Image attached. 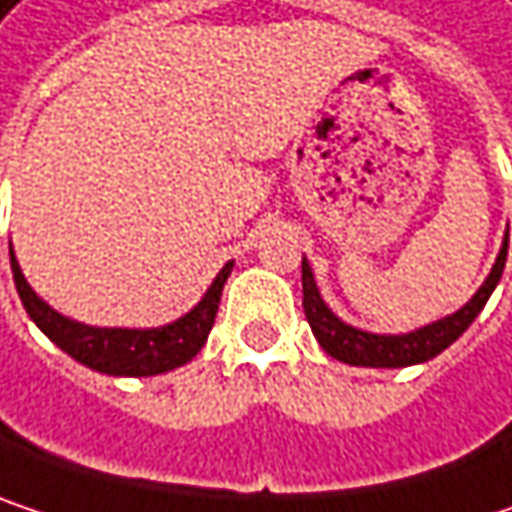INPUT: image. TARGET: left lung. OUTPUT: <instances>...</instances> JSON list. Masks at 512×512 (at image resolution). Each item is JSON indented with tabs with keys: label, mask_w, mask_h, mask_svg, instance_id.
<instances>
[{
	"label": "left lung",
	"mask_w": 512,
	"mask_h": 512,
	"mask_svg": "<svg viewBox=\"0 0 512 512\" xmlns=\"http://www.w3.org/2000/svg\"><path fill=\"white\" fill-rule=\"evenodd\" d=\"M507 246L510 237L504 234L501 252L495 257L486 281L477 287V293L462 305L460 311L427 323L415 332H403V335H376V332H364L350 323H344L320 296L311 263L302 257V308L308 317V326L314 332V338L320 341V347L332 358L344 361V364H356V367H409V364H421L436 358L442 350H448L462 332L474 323V317L483 311L486 299L492 296V290L501 281L504 263H507Z\"/></svg>",
	"instance_id": "left-lung-1"
}]
</instances>
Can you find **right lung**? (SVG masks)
I'll list each match as a JSON object with an SVG mask.
<instances>
[{
	"label": "right lung",
	"instance_id": "add662e5",
	"mask_svg": "<svg viewBox=\"0 0 512 512\" xmlns=\"http://www.w3.org/2000/svg\"><path fill=\"white\" fill-rule=\"evenodd\" d=\"M231 269H234V260H228L219 269V275L213 278V284L207 287L201 302L192 311H186L183 317H177L174 323H165L156 329H109V326H85V323H76V320L58 314L50 302H44L32 290V284L26 281V275L14 257V249H11L14 284H17L26 314L35 320V326L58 350H64L79 364H85L97 373H109V376H156V373L174 370L198 356L201 347L207 344L213 323H216L222 287H225Z\"/></svg>",
	"mask_w": 512,
	"mask_h": 512
}]
</instances>
